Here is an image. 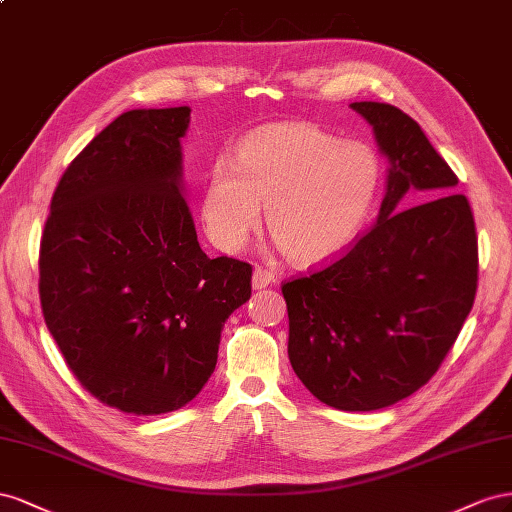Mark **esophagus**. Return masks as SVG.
<instances>
[{
  "instance_id": "34e87169",
  "label": "esophagus",
  "mask_w": 512,
  "mask_h": 512,
  "mask_svg": "<svg viewBox=\"0 0 512 512\" xmlns=\"http://www.w3.org/2000/svg\"><path fill=\"white\" fill-rule=\"evenodd\" d=\"M272 283H274V272L261 268V266H257L253 270V289H264V287H268Z\"/></svg>"
}]
</instances>
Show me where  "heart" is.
I'll use <instances>...</instances> for the list:
<instances>
[{"instance_id":"obj_1","label":"heart","mask_w":512,"mask_h":512,"mask_svg":"<svg viewBox=\"0 0 512 512\" xmlns=\"http://www.w3.org/2000/svg\"><path fill=\"white\" fill-rule=\"evenodd\" d=\"M382 182L373 148L343 141L306 122L276 124L248 135L233 163L210 167L201 216L210 240L238 251L261 221L287 259L319 264L352 244L367 223Z\"/></svg>"}]
</instances>
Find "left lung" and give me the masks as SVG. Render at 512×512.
I'll list each match as a JSON object with an SVG mask.
<instances>
[{
    "mask_svg": "<svg viewBox=\"0 0 512 512\" xmlns=\"http://www.w3.org/2000/svg\"><path fill=\"white\" fill-rule=\"evenodd\" d=\"M388 158L375 227L283 285L287 354L313 397L343 412L382 410L440 369L470 315L478 242L457 175L422 128L386 102H352ZM416 190L429 198L402 210Z\"/></svg>",
    "mask_w": 512,
    "mask_h": 512,
    "instance_id": "8db88e82",
    "label": "left lung"
}]
</instances>
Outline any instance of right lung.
Masks as SVG:
<instances>
[{"label":"right lung","instance_id":"right-lung-1","mask_svg":"<svg viewBox=\"0 0 512 512\" xmlns=\"http://www.w3.org/2000/svg\"><path fill=\"white\" fill-rule=\"evenodd\" d=\"M191 107L133 109L72 160L40 242V304L94 397L154 416L193 401L253 268L201 251L184 199Z\"/></svg>","mask_w":512,"mask_h":512}]
</instances>
